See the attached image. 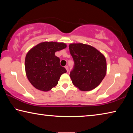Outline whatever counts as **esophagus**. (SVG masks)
Returning a JSON list of instances; mask_svg holds the SVG:
<instances>
[{
	"label": "esophagus",
	"mask_w": 133,
	"mask_h": 133,
	"mask_svg": "<svg viewBox=\"0 0 133 133\" xmlns=\"http://www.w3.org/2000/svg\"><path fill=\"white\" fill-rule=\"evenodd\" d=\"M65 68H66L67 71H69V67H68V66H65Z\"/></svg>",
	"instance_id": "esophagus-1"
}]
</instances>
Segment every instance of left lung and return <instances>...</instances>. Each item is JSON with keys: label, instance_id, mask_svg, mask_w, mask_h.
Segmentation results:
<instances>
[{"label": "left lung", "instance_id": "obj_1", "mask_svg": "<svg viewBox=\"0 0 133 133\" xmlns=\"http://www.w3.org/2000/svg\"><path fill=\"white\" fill-rule=\"evenodd\" d=\"M69 50L75 62L70 74L73 84L82 91L95 89L106 75L104 56L94 47L83 43H71Z\"/></svg>", "mask_w": 133, "mask_h": 133}]
</instances>
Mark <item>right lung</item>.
Listing matches in <instances>:
<instances>
[{
  "mask_svg": "<svg viewBox=\"0 0 133 133\" xmlns=\"http://www.w3.org/2000/svg\"><path fill=\"white\" fill-rule=\"evenodd\" d=\"M64 43L44 42L31 48L25 58V70L28 80L36 89L48 91L58 84L66 69L60 64L56 51L65 49Z\"/></svg>",
  "mask_w": 133,
  "mask_h": 133,
  "instance_id": "obj_1",
  "label": "right lung"
}]
</instances>
